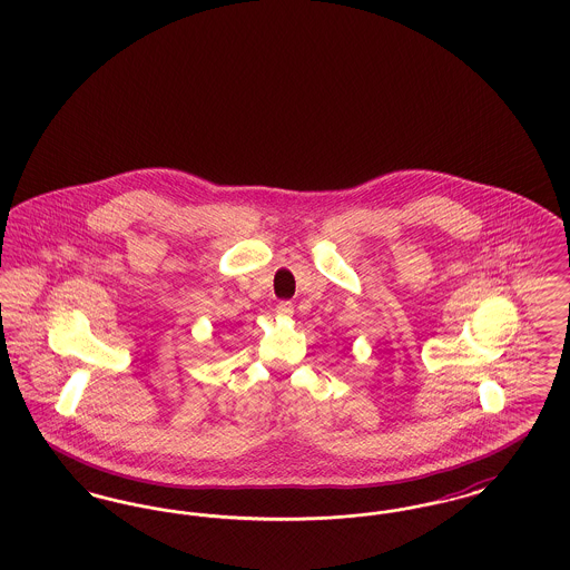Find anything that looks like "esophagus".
<instances>
[{
    "label": "esophagus",
    "mask_w": 570,
    "mask_h": 570,
    "mask_svg": "<svg viewBox=\"0 0 570 570\" xmlns=\"http://www.w3.org/2000/svg\"><path fill=\"white\" fill-rule=\"evenodd\" d=\"M275 312H277L279 316H293V314H295V305H293L291 301H279V303L275 305Z\"/></svg>",
    "instance_id": "obj_1"
}]
</instances>
